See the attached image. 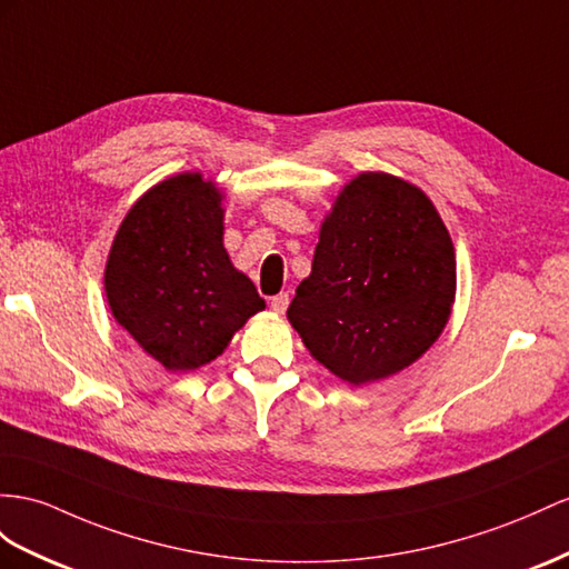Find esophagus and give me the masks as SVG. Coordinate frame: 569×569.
I'll use <instances>...</instances> for the list:
<instances>
[{
	"label": "esophagus",
	"mask_w": 569,
	"mask_h": 569,
	"mask_svg": "<svg viewBox=\"0 0 569 569\" xmlns=\"http://www.w3.org/2000/svg\"><path fill=\"white\" fill-rule=\"evenodd\" d=\"M288 302H290V298H288V293H279V296H273L271 298V310L273 312H279V315H283L286 312V308H288Z\"/></svg>",
	"instance_id": "obj_1"
}]
</instances>
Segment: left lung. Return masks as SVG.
Here are the masks:
<instances>
[{
    "instance_id": "obj_1",
    "label": "left lung",
    "mask_w": 569,
    "mask_h": 569,
    "mask_svg": "<svg viewBox=\"0 0 569 569\" xmlns=\"http://www.w3.org/2000/svg\"><path fill=\"white\" fill-rule=\"evenodd\" d=\"M455 296V244L430 197L368 170L325 216L288 322L319 366L362 387L413 366L440 339Z\"/></svg>"
}]
</instances>
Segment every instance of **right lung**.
Instances as JSON below:
<instances>
[{
	"mask_svg": "<svg viewBox=\"0 0 569 569\" xmlns=\"http://www.w3.org/2000/svg\"><path fill=\"white\" fill-rule=\"evenodd\" d=\"M223 199L201 172L170 174L114 232L103 276L110 312L168 372L216 360L267 308L223 247Z\"/></svg>",
	"mask_w": 569,
	"mask_h": 569,
	"instance_id": "right-lung-1",
	"label": "right lung"
}]
</instances>
